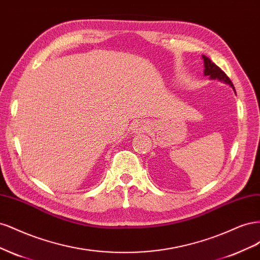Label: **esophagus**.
Instances as JSON below:
<instances>
[{"label": "esophagus", "instance_id": "1", "mask_svg": "<svg viewBox=\"0 0 260 260\" xmlns=\"http://www.w3.org/2000/svg\"><path fill=\"white\" fill-rule=\"evenodd\" d=\"M132 130H133V132H136V133L145 132V131H147V124L144 121H139V122L135 123Z\"/></svg>", "mask_w": 260, "mask_h": 260}]
</instances>
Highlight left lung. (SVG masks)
<instances>
[{"label":"left lung","mask_w":260,"mask_h":260,"mask_svg":"<svg viewBox=\"0 0 260 260\" xmlns=\"http://www.w3.org/2000/svg\"><path fill=\"white\" fill-rule=\"evenodd\" d=\"M203 59H204V66H205V69H204V75L209 76L211 79H218L220 81H223L228 84H230L234 90L233 83L229 79V77L224 74V72H222V70L215 64V62H212L207 56H205V55H203Z\"/></svg>","instance_id":"8db88e82"}]
</instances>
